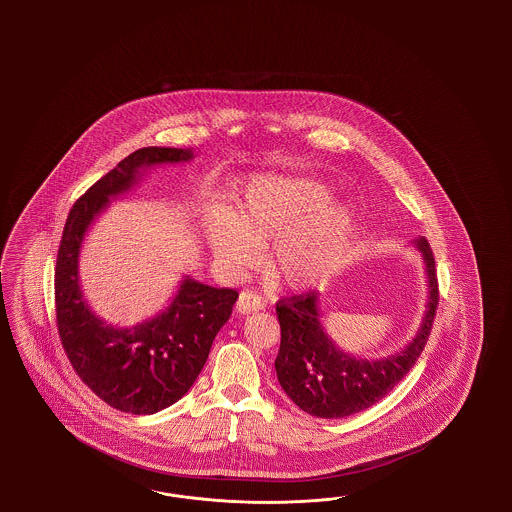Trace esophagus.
Listing matches in <instances>:
<instances>
[{
	"mask_svg": "<svg viewBox=\"0 0 512 512\" xmlns=\"http://www.w3.org/2000/svg\"><path fill=\"white\" fill-rule=\"evenodd\" d=\"M266 308V302L261 295H257L255 291H242L236 302V310L240 313H253V311H261Z\"/></svg>",
	"mask_w": 512,
	"mask_h": 512,
	"instance_id": "obj_1",
	"label": "esophagus"
}]
</instances>
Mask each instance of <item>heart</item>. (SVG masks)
Returning a JSON list of instances; mask_svg holds the SVG:
<instances>
[{"label": "heart", "mask_w": 512, "mask_h": 512, "mask_svg": "<svg viewBox=\"0 0 512 512\" xmlns=\"http://www.w3.org/2000/svg\"><path fill=\"white\" fill-rule=\"evenodd\" d=\"M326 189L289 178H263L246 189L231 214L214 212L206 236L217 259L242 272L257 263L270 238L266 263L293 289L315 285L338 266L351 214L340 204H325Z\"/></svg>", "instance_id": "heart-1"}]
</instances>
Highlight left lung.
Returning a JSON list of instances; mask_svg holds the SVG:
<instances>
[{"instance_id": "left-lung-1", "label": "left lung", "mask_w": 512, "mask_h": 512, "mask_svg": "<svg viewBox=\"0 0 512 512\" xmlns=\"http://www.w3.org/2000/svg\"><path fill=\"white\" fill-rule=\"evenodd\" d=\"M428 276V304L417 336L400 353L379 360L343 353L321 325L317 293L281 298L276 304L281 343L276 373L281 388L306 413L343 419L383 400L415 366L434 326L439 304L435 259L426 238L417 240Z\"/></svg>"}]
</instances>
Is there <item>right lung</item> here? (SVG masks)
<instances>
[{
    "mask_svg": "<svg viewBox=\"0 0 512 512\" xmlns=\"http://www.w3.org/2000/svg\"><path fill=\"white\" fill-rule=\"evenodd\" d=\"M191 157V150L159 146L127 155L73 204L63 227L54 274L63 351L82 383L124 413L152 415L186 394L219 328L229 321L238 293L186 278L169 308L154 319L131 328L107 325L82 298L78 251L95 216L112 197L135 186L140 171Z\"/></svg>",
    "mask_w": 512,
    "mask_h": 512,
    "instance_id": "right-lung-1",
    "label": "right lung"
}]
</instances>
